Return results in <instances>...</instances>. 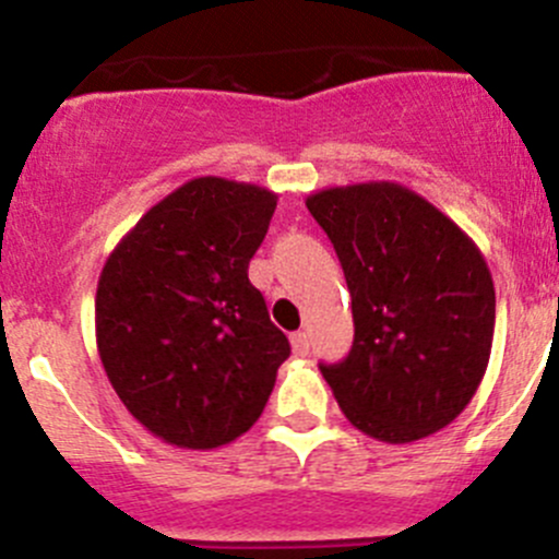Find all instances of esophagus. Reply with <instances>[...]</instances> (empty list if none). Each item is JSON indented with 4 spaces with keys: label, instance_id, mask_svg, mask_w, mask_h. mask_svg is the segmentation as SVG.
<instances>
[{
    "label": "esophagus",
    "instance_id": "esophagus-1",
    "mask_svg": "<svg viewBox=\"0 0 559 559\" xmlns=\"http://www.w3.org/2000/svg\"><path fill=\"white\" fill-rule=\"evenodd\" d=\"M308 349H311V338H308V333H302V330L292 333V352H295L297 357H306Z\"/></svg>",
    "mask_w": 559,
    "mask_h": 559
}]
</instances>
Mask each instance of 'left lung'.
Wrapping results in <instances>:
<instances>
[{
    "mask_svg": "<svg viewBox=\"0 0 559 559\" xmlns=\"http://www.w3.org/2000/svg\"><path fill=\"white\" fill-rule=\"evenodd\" d=\"M352 295L355 341L319 362L355 429L390 445L445 429L473 401L495 338V281L478 246L395 182L306 199Z\"/></svg>",
    "mask_w": 559,
    "mask_h": 559,
    "instance_id": "1",
    "label": "left lung"
}]
</instances>
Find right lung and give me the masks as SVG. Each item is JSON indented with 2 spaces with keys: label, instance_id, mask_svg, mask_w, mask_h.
I'll use <instances>...</instances> for the list:
<instances>
[{
  "label": "right lung",
  "instance_id": "add662e5",
  "mask_svg": "<svg viewBox=\"0 0 559 559\" xmlns=\"http://www.w3.org/2000/svg\"><path fill=\"white\" fill-rule=\"evenodd\" d=\"M275 202L267 188L199 177L155 204L103 264V368L130 415L169 445L210 451L246 435L289 357L248 281Z\"/></svg>",
  "mask_w": 559,
  "mask_h": 559
}]
</instances>
